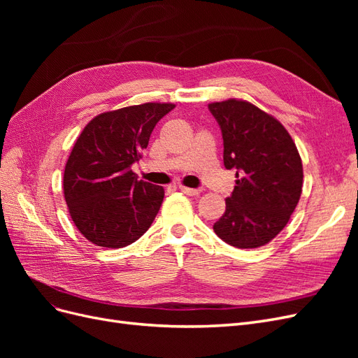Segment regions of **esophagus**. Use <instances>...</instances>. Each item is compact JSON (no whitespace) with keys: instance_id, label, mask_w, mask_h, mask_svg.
I'll use <instances>...</instances> for the list:
<instances>
[{"instance_id":"esophagus-1","label":"esophagus","mask_w":358,"mask_h":358,"mask_svg":"<svg viewBox=\"0 0 358 358\" xmlns=\"http://www.w3.org/2000/svg\"><path fill=\"white\" fill-rule=\"evenodd\" d=\"M179 189H180L183 194H187V196H192V197H199L200 192H201L200 188H188V187H183V185H180Z\"/></svg>"}]
</instances>
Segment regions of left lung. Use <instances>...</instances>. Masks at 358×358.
<instances>
[{"label": "left lung", "mask_w": 358, "mask_h": 358, "mask_svg": "<svg viewBox=\"0 0 358 358\" xmlns=\"http://www.w3.org/2000/svg\"><path fill=\"white\" fill-rule=\"evenodd\" d=\"M221 128L224 166L236 170V187L213 224L231 246L252 249L276 237L299 203L303 167L284 125L242 100L209 104Z\"/></svg>", "instance_id": "obj_1"}]
</instances>
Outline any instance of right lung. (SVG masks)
Wrapping results in <instances>:
<instances>
[{
	"mask_svg": "<svg viewBox=\"0 0 358 358\" xmlns=\"http://www.w3.org/2000/svg\"><path fill=\"white\" fill-rule=\"evenodd\" d=\"M170 103H146L95 116L76 140L64 171V197L79 231L96 246L124 248L142 237L164 199L131 166Z\"/></svg>",
	"mask_w": 358,
	"mask_h": 358,
	"instance_id": "right-lung-1",
	"label": "right lung"
}]
</instances>
